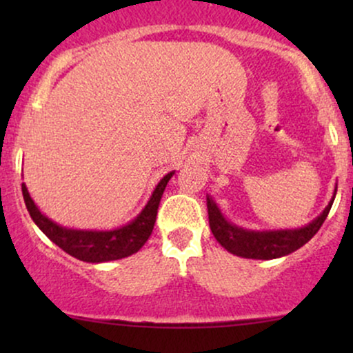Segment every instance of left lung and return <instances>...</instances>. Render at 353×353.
Here are the masks:
<instances>
[{
  "label": "left lung",
  "mask_w": 353,
  "mask_h": 353,
  "mask_svg": "<svg viewBox=\"0 0 353 353\" xmlns=\"http://www.w3.org/2000/svg\"><path fill=\"white\" fill-rule=\"evenodd\" d=\"M335 194H337V188L334 189V196H332L327 208L307 225L297 229L269 230L244 229L241 225L234 224L222 214L217 202L208 194L209 225L216 241L230 254L244 259H257V261L279 259L301 249L303 244H307L317 234V230L322 228L323 221L329 216Z\"/></svg>",
  "instance_id": "8db88e82"
}]
</instances>
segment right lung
<instances>
[{"label": "right lung", "mask_w": 353, "mask_h": 353, "mask_svg": "<svg viewBox=\"0 0 353 353\" xmlns=\"http://www.w3.org/2000/svg\"><path fill=\"white\" fill-rule=\"evenodd\" d=\"M174 172L176 171L165 174L163 179L157 182L149 201L145 202L143 210L132 221L121 225V228L108 230L64 228L52 219L44 216L38 205L34 204V201L31 199L24 182L21 189L28 212H30L34 224L43 230L44 236L72 257L83 262H91V264H101V262L129 257L148 242L149 236L152 234L154 224H156L161 197H163L165 185L174 176Z\"/></svg>", "instance_id": "add662e5"}]
</instances>
